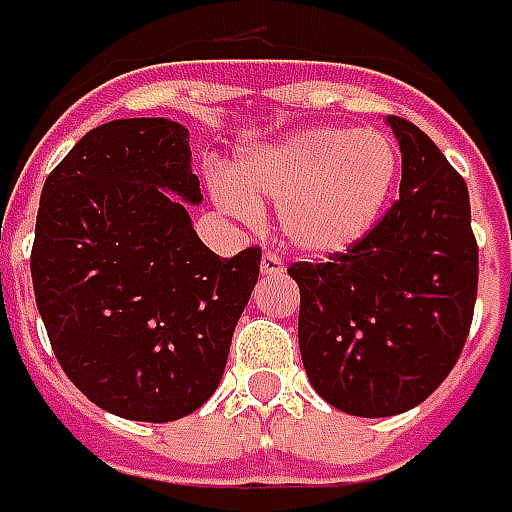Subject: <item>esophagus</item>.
I'll return each mask as SVG.
<instances>
[{
    "label": "esophagus",
    "instance_id": "esophagus-1",
    "mask_svg": "<svg viewBox=\"0 0 512 512\" xmlns=\"http://www.w3.org/2000/svg\"><path fill=\"white\" fill-rule=\"evenodd\" d=\"M287 271L285 260L276 255V252H266L260 260V274L263 276H282Z\"/></svg>",
    "mask_w": 512,
    "mask_h": 512
}]
</instances>
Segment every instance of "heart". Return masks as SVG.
I'll return each mask as SVG.
<instances>
[{
  "label": "heart",
  "mask_w": 512,
  "mask_h": 512,
  "mask_svg": "<svg viewBox=\"0 0 512 512\" xmlns=\"http://www.w3.org/2000/svg\"><path fill=\"white\" fill-rule=\"evenodd\" d=\"M399 179V149L382 130L306 127L241 154L236 181H217V200L255 219L257 203L279 206L293 249L312 257L347 252L380 222Z\"/></svg>",
  "instance_id": "1"
}]
</instances>
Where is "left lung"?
Returning <instances> with one entry per match:
<instances>
[{"instance_id":"obj_1","label":"left lung","mask_w":512,"mask_h":512,"mask_svg":"<svg viewBox=\"0 0 512 512\" xmlns=\"http://www.w3.org/2000/svg\"><path fill=\"white\" fill-rule=\"evenodd\" d=\"M401 149L399 200L328 263H293L306 377L331 407L399 415L437 391L467 342L478 298L469 192L434 140L388 116Z\"/></svg>"}]
</instances>
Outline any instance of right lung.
<instances>
[{
	"instance_id": "1",
	"label": "right lung",
	"mask_w": 512,
	"mask_h": 512,
	"mask_svg": "<svg viewBox=\"0 0 512 512\" xmlns=\"http://www.w3.org/2000/svg\"><path fill=\"white\" fill-rule=\"evenodd\" d=\"M189 130L116 119L45 179L32 246L37 309L56 361L102 410L168 423L217 391L260 274V249L219 257L195 233Z\"/></svg>"
}]
</instances>
